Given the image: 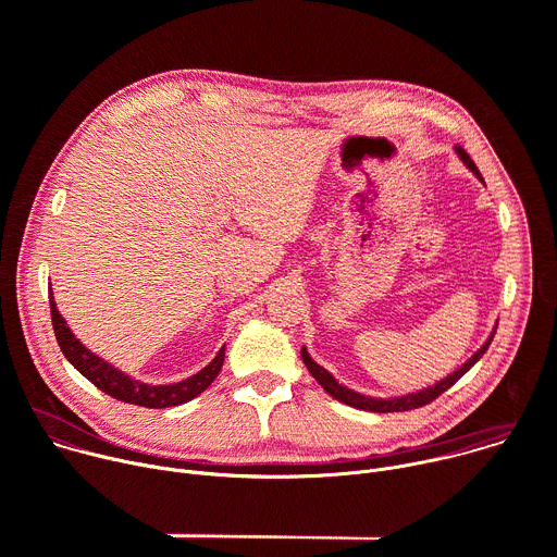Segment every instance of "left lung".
I'll list each match as a JSON object with an SVG mask.
<instances>
[{
    "instance_id": "left-lung-1",
    "label": "left lung",
    "mask_w": 557,
    "mask_h": 557,
    "mask_svg": "<svg viewBox=\"0 0 557 557\" xmlns=\"http://www.w3.org/2000/svg\"><path fill=\"white\" fill-rule=\"evenodd\" d=\"M456 153L460 156V161L471 170V174H475V178L483 181L479 168H475V163L471 161L469 153H467L462 147H456ZM483 183H485V181H483ZM494 335H496V331H492V335L487 337V342H485L479 350H475L456 372H451L449 376L441 379L438 383H434V385H430V387H425V389H417V392L404 394V396H389V399H374V396H366V394H359V392H355V389L342 385L326 368H322L320 363H317V361L308 355L306 348H301V359H304L308 372L317 379V383H320V385L333 396V399H337V401H342V404H346V406H352V408H357V410H366V412H406V410H414V408H423V406L432 404V401L436 399V396H441L445 389H449L475 361H479V359L487 352L490 344L494 342Z\"/></svg>"
}]
</instances>
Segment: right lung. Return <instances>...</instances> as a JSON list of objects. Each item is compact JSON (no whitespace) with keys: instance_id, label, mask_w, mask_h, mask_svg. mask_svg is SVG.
Listing matches in <instances>:
<instances>
[{"instance_id":"add662e5","label":"right lung","mask_w":557,"mask_h":557,"mask_svg":"<svg viewBox=\"0 0 557 557\" xmlns=\"http://www.w3.org/2000/svg\"><path fill=\"white\" fill-rule=\"evenodd\" d=\"M50 314H52V329H54L57 344H59L61 352L65 355V359L88 381H92L101 392L114 396V399H119L123 404L153 408V410L187 404L194 399V396H198L213 383V379L218 376V372L224 363V346H222L209 366H205L200 372H196L194 376H189L185 381L170 383V385L143 383V381L132 379L129 374L121 372L119 368L110 366L95 352H90L82 342L72 335L65 320L57 310L52 290H50Z\"/></svg>"}]
</instances>
